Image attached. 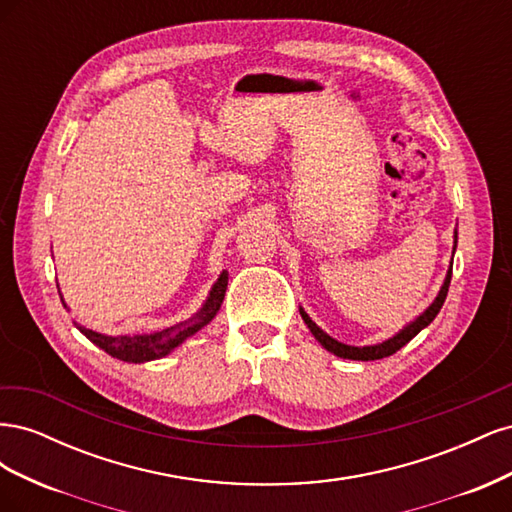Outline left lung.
<instances>
[{"mask_svg": "<svg viewBox=\"0 0 512 512\" xmlns=\"http://www.w3.org/2000/svg\"><path fill=\"white\" fill-rule=\"evenodd\" d=\"M455 243H457V241H455ZM451 277H453V271H448L446 280H444V286H442L440 294L436 297V301H433L421 316H418L412 324H408V327H406L404 331L397 333V335L391 337V339H386V342H382V344H378V346L354 348V346L339 344V342H335L333 337H329L327 333H324L322 329H318L316 322L309 320V316L303 312V309H301V316H303L305 324L309 327V331L314 333V337H316L318 342H320L324 348H327L329 352H333V354H337V356H344V359H352V361H376V359H384V356H391V354H395L399 348H404L414 335L421 333V331L427 327V324L438 316V312H440L442 305H444L446 294H448V286H451Z\"/></svg>", "mask_w": 512, "mask_h": 512, "instance_id": "8db88e82", "label": "left lung"}]
</instances>
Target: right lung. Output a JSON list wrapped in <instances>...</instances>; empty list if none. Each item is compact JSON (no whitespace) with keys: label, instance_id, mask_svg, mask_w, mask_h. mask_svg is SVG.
<instances>
[{"label":"right lung","instance_id":"add662e5","mask_svg":"<svg viewBox=\"0 0 512 512\" xmlns=\"http://www.w3.org/2000/svg\"><path fill=\"white\" fill-rule=\"evenodd\" d=\"M226 286H228V275L222 273L220 280L215 282V286L211 288V294H209L205 307L200 309L196 318H192L190 322L177 324V327L164 329L160 333L136 335V337H128V335L108 337V335H100V333L85 329V327H79V329L89 339V342H94L98 348H102L106 354L115 356V359H119V361L145 363V361H153V359H162V356H166L170 350L177 348L185 337H190L192 333L203 329L205 324H209L213 320V316L218 314V309L222 307Z\"/></svg>","mask_w":512,"mask_h":512}]
</instances>
